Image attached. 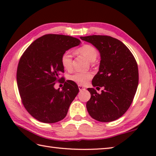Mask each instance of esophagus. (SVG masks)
I'll use <instances>...</instances> for the list:
<instances>
[{
	"label": "esophagus",
	"mask_w": 156,
	"mask_h": 156,
	"mask_svg": "<svg viewBox=\"0 0 156 156\" xmlns=\"http://www.w3.org/2000/svg\"><path fill=\"white\" fill-rule=\"evenodd\" d=\"M78 89H79V90H80V91H83V90H85V88H84V87H83L82 85H78Z\"/></svg>",
	"instance_id": "34e87169"
}]
</instances>
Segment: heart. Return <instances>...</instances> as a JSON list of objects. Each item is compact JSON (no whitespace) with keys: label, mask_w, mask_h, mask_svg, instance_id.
Masks as SVG:
<instances>
[{"label":"heart","mask_w":156,"mask_h":156,"mask_svg":"<svg viewBox=\"0 0 156 156\" xmlns=\"http://www.w3.org/2000/svg\"><path fill=\"white\" fill-rule=\"evenodd\" d=\"M77 51L78 54L86 58L89 62H94L98 56V51L96 48L89 44H84L83 47L78 48ZM60 61L65 69L67 71L72 69L73 60L72 53L70 51H67L63 53ZM92 76L93 74L89 72H75L69 76V79L80 85H84L87 84L89 80H91Z\"/></svg>","instance_id":"b5f03b06"}]
</instances>
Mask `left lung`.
Instances as JSON below:
<instances>
[{
  "mask_svg": "<svg viewBox=\"0 0 156 156\" xmlns=\"http://www.w3.org/2000/svg\"><path fill=\"white\" fill-rule=\"evenodd\" d=\"M91 43L100 55L99 71L92 85L103 87L101 94L88 88L91 98L87 109L91 118L100 122H112L120 118L130 107L138 85V68L127 47L108 36H80ZM100 89V88H99Z\"/></svg>",
  "mask_w": 156,
  "mask_h": 156,
  "instance_id": "1",
  "label": "left lung"
}]
</instances>
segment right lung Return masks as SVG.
<instances>
[{"instance_id":"add662e5","label":"right lung","mask_w":156,"mask_h":156,"mask_svg":"<svg viewBox=\"0 0 156 156\" xmlns=\"http://www.w3.org/2000/svg\"><path fill=\"white\" fill-rule=\"evenodd\" d=\"M80 43L69 36L46 34L34 41L21 56L16 73L18 91L26 110L40 122L62 120L77 96L79 89L72 80L66 81L62 90L54 85L62 79L63 53Z\"/></svg>"}]
</instances>
